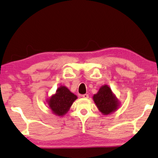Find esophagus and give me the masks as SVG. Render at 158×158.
<instances>
[{"label":"esophagus","mask_w":158,"mask_h":158,"mask_svg":"<svg viewBox=\"0 0 158 158\" xmlns=\"http://www.w3.org/2000/svg\"><path fill=\"white\" fill-rule=\"evenodd\" d=\"M82 97H83V98L87 99V98H89V95L87 94H83V95H82Z\"/></svg>","instance_id":"obj_1"}]
</instances>
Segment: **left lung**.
Segmentation results:
<instances>
[{"label": "left lung", "instance_id": "8db88e82", "mask_svg": "<svg viewBox=\"0 0 158 158\" xmlns=\"http://www.w3.org/2000/svg\"><path fill=\"white\" fill-rule=\"evenodd\" d=\"M93 99L98 108L103 115H108L118 108L119 103L112 90L106 85L102 86Z\"/></svg>", "mask_w": 158, "mask_h": 158}]
</instances>
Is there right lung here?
<instances>
[{"instance_id": "add662e5", "label": "right lung", "mask_w": 158, "mask_h": 158, "mask_svg": "<svg viewBox=\"0 0 158 158\" xmlns=\"http://www.w3.org/2000/svg\"><path fill=\"white\" fill-rule=\"evenodd\" d=\"M77 96L73 94L65 86H60L57 89L56 93L47 101L52 112L59 116L66 114Z\"/></svg>"}]
</instances>
